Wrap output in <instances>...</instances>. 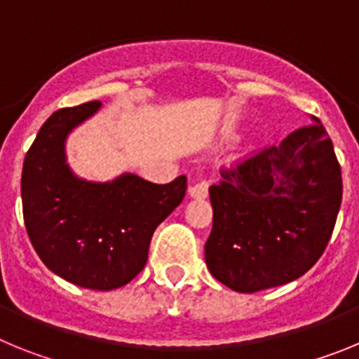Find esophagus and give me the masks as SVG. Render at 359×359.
<instances>
[{"mask_svg": "<svg viewBox=\"0 0 359 359\" xmlns=\"http://www.w3.org/2000/svg\"><path fill=\"white\" fill-rule=\"evenodd\" d=\"M189 196L194 199H205L208 196V183L198 182L189 187Z\"/></svg>", "mask_w": 359, "mask_h": 359, "instance_id": "esophagus-1", "label": "esophagus"}]
</instances>
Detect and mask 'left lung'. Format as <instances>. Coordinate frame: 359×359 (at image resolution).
Returning <instances> with one entry per match:
<instances>
[{
    "instance_id": "1",
    "label": "left lung",
    "mask_w": 359,
    "mask_h": 359,
    "mask_svg": "<svg viewBox=\"0 0 359 359\" xmlns=\"http://www.w3.org/2000/svg\"><path fill=\"white\" fill-rule=\"evenodd\" d=\"M221 170L212 185L208 271L239 293L297 280L318 261L341 205V170L318 118Z\"/></svg>"
}]
</instances>
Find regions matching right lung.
<instances>
[{
    "instance_id": "obj_1",
    "label": "right lung",
    "mask_w": 359,
    "mask_h": 359,
    "mask_svg": "<svg viewBox=\"0 0 359 359\" xmlns=\"http://www.w3.org/2000/svg\"><path fill=\"white\" fill-rule=\"evenodd\" d=\"M100 102L55 111L28 149L21 176L23 217L44 266L86 290L126 286L144 269L158 224L183 201L187 177L156 185L131 172L88 182L69 169L66 138Z\"/></svg>"
}]
</instances>
